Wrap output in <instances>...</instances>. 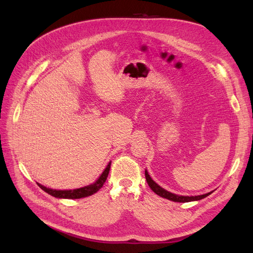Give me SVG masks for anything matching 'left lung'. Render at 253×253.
I'll return each mask as SVG.
<instances>
[{
  "label": "left lung",
  "mask_w": 253,
  "mask_h": 253,
  "mask_svg": "<svg viewBox=\"0 0 253 253\" xmlns=\"http://www.w3.org/2000/svg\"><path fill=\"white\" fill-rule=\"evenodd\" d=\"M145 178H147V181H148V184L150 185V188L152 189V191L154 193H156L157 195H159L160 197H163V198H166L168 199V200H171V201H174V202H191V201H198V200H201V199L209 196L211 193H207V194H204V195H200V196H178V195H175V194H172L166 190H164L163 188H161L160 185H158L152 178L151 176L149 175L148 171L145 170Z\"/></svg>",
  "instance_id": "obj_1"
}]
</instances>
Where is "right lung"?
I'll return each mask as SVG.
<instances>
[{
    "label": "right lung",
    "instance_id": "1",
    "mask_svg": "<svg viewBox=\"0 0 253 253\" xmlns=\"http://www.w3.org/2000/svg\"><path fill=\"white\" fill-rule=\"evenodd\" d=\"M111 169V162L106 166V168L104 169V171L102 172V174L99 176V178L90 185H87V187L84 188H80V189H76V190H69V191H57V190H52V189H48L42 184L38 185L41 188L43 191H45L46 193H48L49 195L56 197V198H64V199H80V198H84V197H88L91 196L94 193H96L97 191H99L103 183L106 180V177L109 175V172Z\"/></svg>",
    "mask_w": 253,
    "mask_h": 253
}]
</instances>
